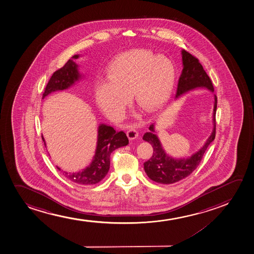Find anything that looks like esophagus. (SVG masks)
<instances>
[{"instance_id": "1", "label": "esophagus", "mask_w": 254, "mask_h": 254, "mask_svg": "<svg viewBox=\"0 0 254 254\" xmlns=\"http://www.w3.org/2000/svg\"><path fill=\"white\" fill-rule=\"evenodd\" d=\"M127 137H128L130 140H132V139H135V138H137L138 137V132H137V130L131 128L127 131Z\"/></svg>"}]
</instances>
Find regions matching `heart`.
<instances>
[{
	"label": "heart",
	"mask_w": 254,
	"mask_h": 254,
	"mask_svg": "<svg viewBox=\"0 0 254 254\" xmlns=\"http://www.w3.org/2000/svg\"><path fill=\"white\" fill-rule=\"evenodd\" d=\"M109 81L94 87L96 103L111 119L123 117L130 93L145 112H154L170 98L176 81V67L163 55L143 48L118 54L108 66Z\"/></svg>",
	"instance_id": "obj_1"
}]
</instances>
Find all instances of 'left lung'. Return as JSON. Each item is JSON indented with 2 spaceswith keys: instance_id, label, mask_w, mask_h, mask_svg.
I'll use <instances>...</instances> for the list:
<instances>
[{
  "instance_id": "1",
  "label": "left lung",
  "mask_w": 254,
  "mask_h": 254,
  "mask_svg": "<svg viewBox=\"0 0 254 254\" xmlns=\"http://www.w3.org/2000/svg\"><path fill=\"white\" fill-rule=\"evenodd\" d=\"M182 60L184 68L179 77L176 98L196 87H206L213 92L214 87L212 81L203 69L199 60L185 50H182ZM217 103V96L214 95V109L212 116L214 127L212 134L204 146L189 158L174 159L167 155L161 146L158 137L155 134L154 125L149 126V131L145 132L143 137V140L149 142L153 147L152 156L143 163L144 171L149 179L159 184L170 185L185 179L196 169L209 144L214 140Z\"/></svg>"
}]
</instances>
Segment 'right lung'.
Wrapping results in <instances>:
<instances>
[{
  "instance_id": "1",
  "label": "right lung",
  "mask_w": 254,
  "mask_h": 254,
  "mask_svg": "<svg viewBox=\"0 0 254 254\" xmlns=\"http://www.w3.org/2000/svg\"><path fill=\"white\" fill-rule=\"evenodd\" d=\"M78 58L79 55H74L72 59ZM77 67V64L73 60H69L62 68L54 72L42 94V99L58 90L67 89L78 81L81 75L78 72ZM98 133L97 149L91 164L78 173L63 172L64 176L71 182L82 185H95L100 182L110 169L111 153L120 147L128 144V138L125 132L117 131L111 126L101 124L99 127ZM42 137L45 143L44 137L43 136ZM57 168L61 170L60 167H57Z\"/></svg>"
}]
</instances>
